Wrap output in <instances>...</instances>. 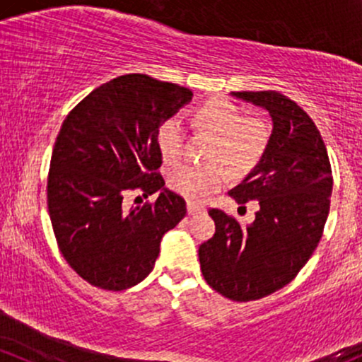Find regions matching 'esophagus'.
<instances>
[{
  "label": "esophagus",
  "instance_id": "34e87169",
  "mask_svg": "<svg viewBox=\"0 0 362 362\" xmlns=\"http://www.w3.org/2000/svg\"><path fill=\"white\" fill-rule=\"evenodd\" d=\"M206 209L202 208V206H197L196 202H187V213L189 214H201V213H204Z\"/></svg>",
  "mask_w": 362,
  "mask_h": 362
}]
</instances>
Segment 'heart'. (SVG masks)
<instances>
[{"mask_svg":"<svg viewBox=\"0 0 362 362\" xmlns=\"http://www.w3.org/2000/svg\"><path fill=\"white\" fill-rule=\"evenodd\" d=\"M196 120L214 136L208 165H182L168 175L170 189L194 202H204L233 177H245L259 165L269 142V125L263 118L245 117L235 103L211 99L196 113ZM184 127L170 118L160 127L158 149L165 163H177L184 154Z\"/></svg>","mask_w":362,"mask_h":362,"instance_id":"heart-1","label":"heart"}]
</instances>
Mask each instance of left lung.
I'll list each match as a JSON object with an SVG mask.
<instances>
[{
	"label": "left lung",
	"instance_id": "1",
	"mask_svg": "<svg viewBox=\"0 0 362 362\" xmlns=\"http://www.w3.org/2000/svg\"><path fill=\"white\" fill-rule=\"evenodd\" d=\"M233 96L263 106L273 120L259 165L230 196L257 201L251 225L209 209L216 232L199 245L208 285L237 303L256 300L292 281L313 256L329 211L333 178L327 146L309 115L276 90H240Z\"/></svg>",
	"mask_w": 362,
	"mask_h": 362
}]
</instances>
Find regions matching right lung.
Wrapping results in <instances>:
<instances>
[{"instance_id":"1","label":"right lung","mask_w":362,"mask_h":362,"mask_svg":"<svg viewBox=\"0 0 362 362\" xmlns=\"http://www.w3.org/2000/svg\"><path fill=\"white\" fill-rule=\"evenodd\" d=\"M192 90L144 74L99 86L70 111L51 154L47 209L59 252L78 276L105 291L144 280L161 237L187 213L158 172L160 127ZM130 189L160 192L154 203L125 210Z\"/></svg>"}]
</instances>
